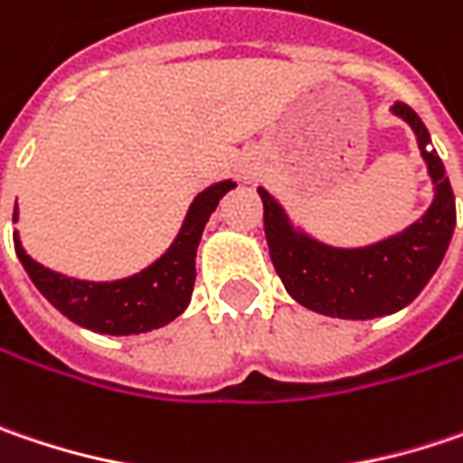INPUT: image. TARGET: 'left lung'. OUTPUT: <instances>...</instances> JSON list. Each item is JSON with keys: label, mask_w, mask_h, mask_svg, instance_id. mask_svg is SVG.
<instances>
[{"label": "left lung", "mask_w": 463, "mask_h": 463, "mask_svg": "<svg viewBox=\"0 0 463 463\" xmlns=\"http://www.w3.org/2000/svg\"><path fill=\"white\" fill-rule=\"evenodd\" d=\"M392 113L413 128L435 182V203L406 232L369 248H329L295 232L279 203L266 189H258L274 269L287 292L316 314L377 318L401 311L432 279L453 237L456 197L443 160L430 149V131L403 102H395Z\"/></svg>", "instance_id": "obj_1"}]
</instances>
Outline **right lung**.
<instances>
[{
  "label": "right lung",
  "mask_w": 463,
  "mask_h": 463,
  "mask_svg": "<svg viewBox=\"0 0 463 463\" xmlns=\"http://www.w3.org/2000/svg\"><path fill=\"white\" fill-rule=\"evenodd\" d=\"M234 182H221L208 186L194 197L182 232L171 250L147 266L145 271L118 281H83L62 277L52 269L36 263L15 240V252L28 271L31 281L52 306L79 326L99 335H139L157 326H165L192 300L194 287V255L203 237V229L215 211L218 200L234 189ZM17 218V203L13 221Z\"/></svg>",
  "instance_id": "add662e5"
}]
</instances>
